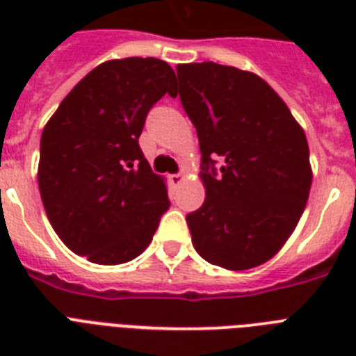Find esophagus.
Returning a JSON list of instances; mask_svg holds the SVG:
<instances>
[{"label": "esophagus", "mask_w": 356, "mask_h": 356, "mask_svg": "<svg viewBox=\"0 0 356 356\" xmlns=\"http://www.w3.org/2000/svg\"><path fill=\"white\" fill-rule=\"evenodd\" d=\"M184 177H186V173H184V172L172 173V175H170V183H172L173 186H179V184L184 181Z\"/></svg>", "instance_id": "obj_1"}]
</instances>
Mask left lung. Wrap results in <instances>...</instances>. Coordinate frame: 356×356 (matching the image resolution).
Segmentation results:
<instances>
[{"mask_svg": "<svg viewBox=\"0 0 356 356\" xmlns=\"http://www.w3.org/2000/svg\"><path fill=\"white\" fill-rule=\"evenodd\" d=\"M177 77L205 184V203L186 216L195 251L225 270L264 264L293 233L309 200L305 131L257 74L192 63L179 64Z\"/></svg>", "mask_w": 356, "mask_h": 356, "instance_id": "1", "label": "left lung"}]
</instances>
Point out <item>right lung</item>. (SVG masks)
<instances>
[{
    "label": "right lung",
    "mask_w": 356,
    "mask_h": 356,
    "mask_svg": "<svg viewBox=\"0 0 356 356\" xmlns=\"http://www.w3.org/2000/svg\"><path fill=\"white\" fill-rule=\"evenodd\" d=\"M173 85L161 58L107 60L74 86L42 131V203L64 245L90 262L136 259L170 207L138 138L149 108L173 96Z\"/></svg>",
    "instance_id": "add662e5"
}]
</instances>
